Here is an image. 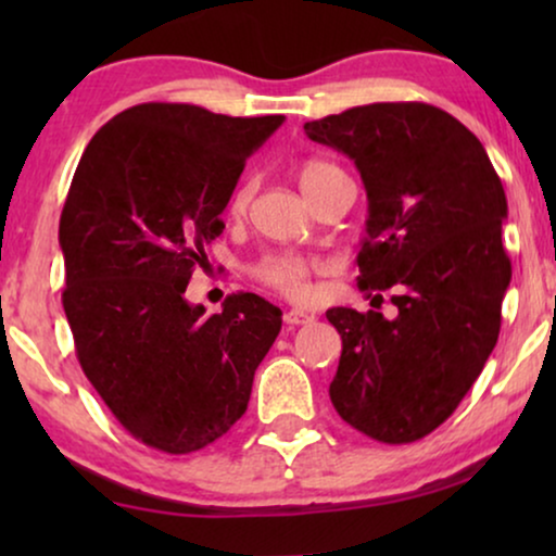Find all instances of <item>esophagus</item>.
Returning a JSON list of instances; mask_svg holds the SVG:
<instances>
[{
	"instance_id": "1",
	"label": "esophagus",
	"mask_w": 556,
	"mask_h": 556,
	"mask_svg": "<svg viewBox=\"0 0 556 556\" xmlns=\"http://www.w3.org/2000/svg\"><path fill=\"white\" fill-rule=\"evenodd\" d=\"M283 321H286V326H303V324L314 321V316L306 314V311L291 308V311H286V314H283Z\"/></svg>"
}]
</instances>
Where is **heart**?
<instances>
[{"mask_svg":"<svg viewBox=\"0 0 556 556\" xmlns=\"http://www.w3.org/2000/svg\"><path fill=\"white\" fill-rule=\"evenodd\" d=\"M333 169H337V166L321 162V159H311V162L303 164L299 169V185L303 189V194L311 192V189ZM250 194H253V185H240L235 189L230 200V210L235 215L248 207ZM318 268H321V263L311 261V257H303L299 253H270L253 265V276L257 280H263L265 286H270L273 291L286 295L288 301L301 303L314 295V283H311V278H314V273Z\"/></svg>","mask_w":556,"mask_h":556,"instance_id":"1","label":"heart"}]
</instances>
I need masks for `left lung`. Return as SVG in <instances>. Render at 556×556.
<instances>
[{
  "instance_id": "obj_1",
  "label": "left lung",
  "mask_w": 556,
  "mask_h": 556,
  "mask_svg": "<svg viewBox=\"0 0 556 556\" xmlns=\"http://www.w3.org/2000/svg\"><path fill=\"white\" fill-rule=\"evenodd\" d=\"M303 131L359 169L369 217L356 280L394 288L397 306L392 318L326 311L341 333L329 397L364 435L413 443L455 413L498 341L511 283L504 185L483 143L428 103L356 105Z\"/></svg>"
}]
</instances>
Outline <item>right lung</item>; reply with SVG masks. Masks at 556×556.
I'll return each instance as SVG.
<instances>
[{
    "label": "right lung",
    "mask_w": 556,
    "mask_h": 556,
    "mask_svg": "<svg viewBox=\"0 0 556 556\" xmlns=\"http://www.w3.org/2000/svg\"><path fill=\"white\" fill-rule=\"evenodd\" d=\"M283 121L141 103L113 116L75 169L60 215L75 354L116 420L156 451L223 438L283 324L255 293L227 295L212 316L185 299L248 156Z\"/></svg>",
    "instance_id": "add662e5"
}]
</instances>
